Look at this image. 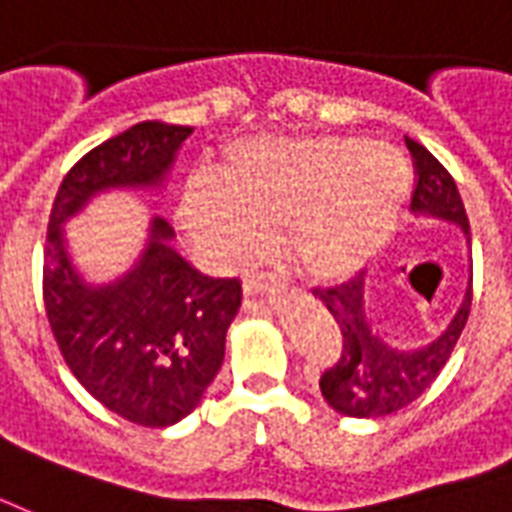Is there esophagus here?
<instances>
[{
    "label": "esophagus",
    "mask_w": 512,
    "mask_h": 512,
    "mask_svg": "<svg viewBox=\"0 0 512 512\" xmlns=\"http://www.w3.org/2000/svg\"><path fill=\"white\" fill-rule=\"evenodd\" d=\"M275 289H281V283L275 281V278H267V275H256V278H248L245 281V292L251 294V297H259V294H270Z\"/></svg>",
    "instance_id": "1"
}]
</instances>
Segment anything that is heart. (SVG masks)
<instances>
[{"instance_id": "obj_1", "label": "heart", "mask_w": 512, "mask_h": 512, "mask_svg": "<svg viewBox=\"0 0 512 512\" xmlns=\"http://www.w3.org/2000/svg\"><path fill=\"white\" fill-rule=\"evenodd\" d=\"M220 177L190 179L179 226L220 267H245L281 229L302 278H352L379 256L406 207L412 177L401 152L363 136L251 138L226 152Z\"/></svg>"}]
</instances>
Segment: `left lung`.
<instances>
[{
  "label": "left lung",
  "instance_id": "8db88e82",
  "mask_svg": "<svg viewBox=\"0 0 512 512\" xmlns=\"http://www.w3.org/2000/svg\"><path fill=\"white\" fill-rule=\"evenodd\" d=\"M406 147L414 160L412 212L434 215L450 223H458L469 237V218L464 201L458 196L450 171L414 138H406ZM363 275L341 286L316 289L327 311L333 313L335 324L341 330V357L324 368L319 387L327 404L346 417H384L404 409L434 384L439 371L453 354L455 343L461 338L472 308V278L461 308L453 322L436 341L420 349H395L379 338L368 316H365Z\"/></svg>",
  "mask_w": 512,
  "mask_h": 512
}]
</instances>
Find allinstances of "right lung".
Listing matches in <instances>:
<instances>
[{"label":"right lung","mask_w":512,"mask_h":512,"mask_svg":"<svg viewBox=\"0 0 512 512\" xmlns=\"http://www.w3.org/2000/svg\"><path fill=\"white\" fill-rule=\"evenodd\" d=\"M190 133L188 125L138 122L89 149L62 179L48 218L43 300L59 352L92 398L144 428L174 425L199 406L223 363L242 286L190 267L160 215L136 267L89 286L67 256L62 223L100 190L163 185Z\"/></svg>","instance_id":"obj_1"}]
</instances>
